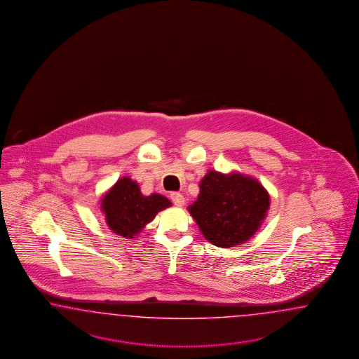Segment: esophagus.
<instances>
[{"label": "esophagus", "mask_w": 359, "mask_h": 359, "mask_svg": "<svg viewBox=\"0 0 359 359\" xmlns=\"http://www.w3.org/2000/svg\"><path fill=\"white\" fill-rule=\"evenodd\" d=\"M170 197H171V200H172V203H174L176 207H183L184 205V196L182 195V194L174 192V194H171Z\"/></svg>", "instance_id": "esophagus-1"}]
</instances>
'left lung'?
Masks as SVG:
<instances>
[{
    "instance_id": "obj_1",
    "label": "left lung",
    "mask_w": 359,
    "mask_h": 359,
    "mask_svg": "<svg viewBox=\"0 0 359 359\" xmlns=\"http://www.w3.org/2000/svg\"><path fill=\"white\" fill-rule=\"evenodd\" d=\"M270 208L267 189L252 176L209 170L188 212L200 231L217 248L245 243L258 231Z\"/></svg>"
}]
</instances>
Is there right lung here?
I'll return each instance as SVG.
<instances>
[{"label":"right lung","mask_w":359,"mask_h":359,"mask_svg":"<svg viewBox=\"0 0 359 359\" xmlns=\"http://www.w3.org/2000/svg\"><path fill=\"white\" fill-rule=\"evenodd\" d=\"M100 204L109 229L128 239L137 237L159 212L172 205L163 195H142L140 185L129 176H122L109 188Z\"/></svg>","instance_id":"1"}]
</instances>
